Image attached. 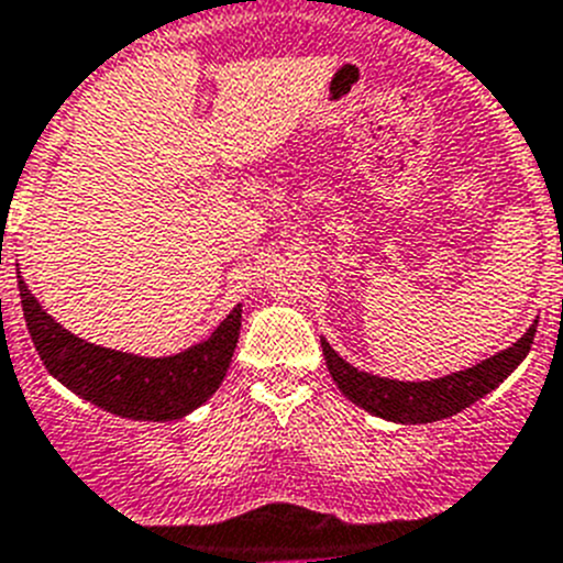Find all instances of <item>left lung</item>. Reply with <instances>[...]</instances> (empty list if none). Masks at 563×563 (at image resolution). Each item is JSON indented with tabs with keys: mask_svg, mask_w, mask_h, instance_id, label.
<instances>
[{
	"mask_svg": "<svg viewBox=\"0 0 563 563\" xmlns=\"http://www.w3.org/2000/svg\"><path fill=\"white\" fill-rule=\"evenodd\" d=\"M536 325H539V319L519 342L510 344L508 351L496 353L468 369L452 373V376L432 378V382H393V378L369 376L364 369L344 362L325 339H322V353H325L328 369H331L336 387L353 404L378 418L395 420V423H432V420L463 412L465 407L499 387L530 353Z\"/></svg>",
	"mask_w": 563,
	"mask_h": 563,
	"instance_id": "left-lung-1",
	"label": "left lung"
}]
</instances>
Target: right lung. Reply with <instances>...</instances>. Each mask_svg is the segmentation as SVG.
Here are the masks:
<instances>
[{
    "instance_id": "add662e5",
    "label": "right lung",
    "mask_w": 563,
    "mask_h": 563,
    "mask_svg": "<svg viewBox=\"0 0 563 563\" xmlns=\"http://www.w3.org/2000/svg\"><path fill=\"white\" fill-rule=\"evenodd\" d=\"M22 311L35 351L49 376L84 401L134 420H176L194 412L224 382L241 331V306L232 308L207 342L165 358H145L86 342L38 306L19 275Z\"/></svg>"
}]
</instances>
